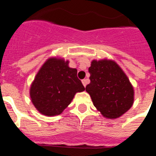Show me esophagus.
Here are the masks:
<instances>
[{
    "label": "esophagus",
    "instance_id": "obj_1",
    "mask_svg": "<svg viewBox=\"0 0 156 156\" xmlns=\"http://www.w3.org/2000/svg\"><path fill=\"white\" fill-rule=\"evenodd\" d=\"M82 83H83V86H84L85 87H86V85H87L88 83H89V80H88V79H84V80H82Z\"/></svg>",
    "mask_w": 156,
    "mask_h": 156
}]
</instances>
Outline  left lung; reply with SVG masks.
<instances>
[{
  "label": "left lung",
  "mask_w": 156,
  "mask_h": 156,
  "mask_svg": "<svg viewBox=\"0 0 156 156\" xmlns=\"http://www.w3.org/2000/svg\"><path fill=\"white\" fill-rule=\"evenodd\" d=\"M89 72L90 83L86 86V91L104 117L119 118L131 108L134 103V89L115 62L93 60Z\"/></svg>",
  "instance_id": "obj_1"
}]
</instances>
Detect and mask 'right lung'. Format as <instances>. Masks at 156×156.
<instances>
[{"instance_id": "1", "label": "right lung", "mask_w": 156, "mask_h": 156, "mask_svg": "<svg viewBox=\"0 0 156 156\" xmlns=\"http://www.w3.org/2000/svg\"><path fill=\"white\" fill-rule=\"evenodd\" d=\"M68 61L50 58L38 71L30 89L31 101L41 113L59 115L70 104L76 92L84 91L77 70Z\"/></svg>"}]
</instances>
